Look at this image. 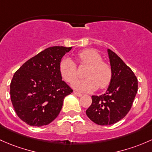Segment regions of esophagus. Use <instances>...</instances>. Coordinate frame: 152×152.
Instances as JSON below:
<instances>
[{
  "mask_svg": "<svg viewBox=\"0 0 152 152\" xmlns=\"http://www.w3.org/2000/svg\"><path fill=\"white\" fill-rule=\"evenodd\" d=\"M74 94H75L76 95V96H79V97H80V96H83V94H80V93H78V92H76V91H74Z\"/></svg>",
  "mask_w": 152,
  "mask_h": 152,
  "instance_id": "esophagus-1",
  "label": "esophagus"
}]
</instances>
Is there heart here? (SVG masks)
<instances>
[{"label":"heart","mask_w":152,"mask_h":152,"mask_svg":"<svg viewBox=\"0 0 152 152\" xmlns=\"http://www.w3.org/2000/svg\"><path fill=\"white\" fill-rule=\"evenodd\" d=\"M78 62L80 64L88 66L86 72V78L77 80L72 86L81 92H90L107 87L110 83L112 77L111 68L105 62L102 61L101 56L94 50H83L77 53ZM61 75L68 83H72L77 77L76 64L70 58L62 59L59 65Z\"/></svg>","instance_id":"1"}]
</instances>
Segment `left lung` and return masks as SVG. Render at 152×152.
Instances as JSON below:
<instances>
[{
    "label": "left lung",
    "instance_id": "1",
    "mask_svg": "<svg viewBox=\"0 0 152 152\" xmlns=\"http://www.w3.org/2000/svg\"><path fill=\"white\" fill-rule=\"evenodd\" d=\"M112 77L104 94L91 96L87 116L96 124L107 126L118 122L128 113L137 92V79L133 72L107 49Z\"/></svg>",
    "mask_w": 152,
    "mask_h": 152
}]
</instances>
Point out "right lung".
Returning a JSON list of instances; mask_svg holds the SVG:
<instances>
[{"label": "right lung", "mask_w": 152, "mask_h": 152, "mask_svg": "<svg viewBox=\"0 0 152 152\" xmlns=\"http://www.w3.org/2000/svg\"><path fill=\"white\" fill-rule=\"evenodd\" d=\"M72 48H47L15 73L10 84L11 100L22 121L31 126H42L58 115L65 96L72 92L62 80L59 70L61 58Z\"/></svg>", "instance_id": "right-lung-1"}]
</instances>
